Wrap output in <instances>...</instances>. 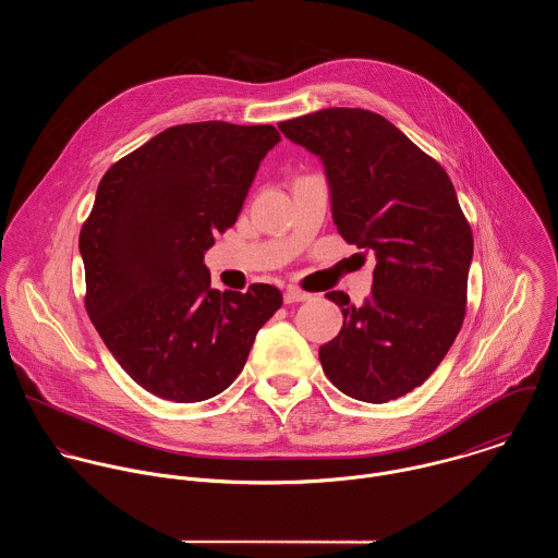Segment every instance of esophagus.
I'll use <instances>...</instances> for the list:
<instances>
[{
	"mask_svg": "<svg viewBox=\"0 0 558 558\" xmlns=\"http://www.w3.org/2000/svg\"><path fill=\"white\" fill-rule=\"evenodd\" d=\"M283 301H286V305L303 303V301H310V294H307V292H301V290H296V288H288L286 294H283Z\"/></svg>",
	"mask_w": 558,
	"mask_h": 558,
	"instance_id": "34e87169",
	"label": "esophagus"
}]
</instances>
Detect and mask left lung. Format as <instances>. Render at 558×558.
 Returning a JSON list of instances; mask_svg holds the SVG:
<instances>
[{
  "instance_id": "8db88e82",
  "label": "left lung",
  "mask_w": 558,
  "mask_h": 558,
  "mask_svg": "<svg viewBox=\"0 0 558 558\" xmlns=\"http://www.w3.org/2000/svg\"><path fill=\"white\" fill-rule=\"evenodd\" d=\"M279 131L322 160L337 232L376 255L363 305L326 294L343 326L319 348L322 369L350 398H401L440 365L466 314L473 232L456 189L436 160L367 109H319Z\"/></svg>"
}]
</instances>
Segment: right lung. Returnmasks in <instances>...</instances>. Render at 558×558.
Returning a JSON list of instances; mask_svg holds the SVG:
<instances>
[{
    "instance_id": "add662e5",
    "label": "right lung",
    "mask_w": 558,
    "mask_h": 558,
    "mask_svg": "<svg viewBox=\"0 0 558 558\" xmlns=\"http://www.w3.org/2000/svg\"><path fill=\"white\" fill-rule=\"evenodd\" d=\"M279 142L272 124H180L98 184L80 234L85 310L122 369L157 398L193 403L226 391L283 303L268 283L219 292L204 264Z\"/></svg>"
}]
</instances>
